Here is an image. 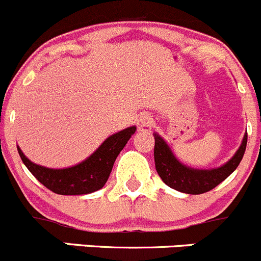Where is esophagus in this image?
Wrapping results in <instances>:
<instances>
[{"mask_svg":"<svg viewBox=\"0 0 261 261\" xmlns=\"http://www.w3.org/2000/svg\"><path fill=\"white\" fill-rule=\"evenodd\" d=\"M137 125H138V130L139 132H149L152 127V117L149 114H142L139 117V119L137 120Z\"/></svg>","mask_w":261,"mask_h":261,"instance_id":"esophagus-1","label":"esophagus"}]
</instances>
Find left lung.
Masks as SVG:
<instances>
[{"label":"left lung","mask_w":261,"mask_h":261,"mask_svg":"<svg viewBox=\"0 0 261 261\" xmlns=\"http://www.w3.org/2000/svg\"><path fill=\"white\" fill-rule=\"evenodd\" d=\"M153 136L157 174L167 187L185 194H203L221 184L237 169L247 143V133H245L239 149L226 164L215 169H193L176 159L169 144L159 133L154 132Z\"/></svg>","instance_id":"left-lung-1"}]
</instances>
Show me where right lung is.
Returning <instances> with one entry per match:
<instances>
[{
  "mask_svg": "<svg viewBox=\"0 0 261 261\" xmlns=\"http://www.w3.org/2000/svg\"><path fill=\"white\" fill-rule=\"evenodd\" d=\"M137 128L128 127L108 137L94 153L80 164L50 169L30 161L17 146L20 157L30 172L49 190L61 195L90 194L101 189L109 179L113 165Z\"/></svg>",
  "mask_w": 261,
  "mask_h": 261,
  "instance_id": "add662e5",
  "label": "right lung"
}]
</instances>
